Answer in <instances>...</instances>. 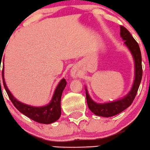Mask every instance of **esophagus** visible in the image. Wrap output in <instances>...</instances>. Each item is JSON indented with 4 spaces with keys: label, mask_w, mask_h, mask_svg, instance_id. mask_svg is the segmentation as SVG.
Segmentation results:
<instances>
[{
    "label": "esophagus",
    "mask_w": 150,
    "mask_h": 150,
    "mask_svg": "<svg viewBox=\"0 0 150 150\" xmlns=\"http://www.w3.org/2000/svg\"><path fill=\"white\" fill-rule=\"evenodd\" d=\"M71 74L72 76H74V77L77 76V72L75 70H71Z\"/></svg>",
    "instance_id": "esophagus-1"
}]
</instances>
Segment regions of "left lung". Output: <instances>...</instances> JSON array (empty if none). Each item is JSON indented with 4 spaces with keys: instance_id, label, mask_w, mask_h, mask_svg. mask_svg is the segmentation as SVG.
<instances>
[{
    "instance_id": "left-lung-1",
    "label": "left lung",
    "mask_w": 150,
    "mask_h": 150,
    "mask_svg": "<svg viewBox=\"0 0 150 150\" xmlns=\"http://www.w3.org/2000/svg\"><path fill=\"white\" fill-rule=\"evenodd\" d=\"M120 36L125 41V44L127 46L134 58L135 67L134 81L131 91L128 93L127 96L120 100L104 103V104H98V103L94 102L88 95L87 89L85 88L86 101H87L88 108L94 114L101 116V117H110L117 115L129 107L136 96L139 84L141 83L142 77V54L139 44L135 41L129 31L122 25H120Z\"/></svg>"
}]
</instances>
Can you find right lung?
Instances as JSON below:
<instances>
[{"instance_id": "1", "label": "right lung", "mask_w": 150, "mask_h": 150, "mask_svg": "<svg viewBox=\"0 0 150 150\" xmlns=\"http://www.w3.org/2000/svg\"><path fill=\"white\" fill-rule=\"evenodd\" d=\"M4 71V67H3L2 78L4 88L11 102L13 104V105L19 112L38 123L47 125V124L53 123L59 120V117H61V113H62L61 112V99H62V92L67 85V81H66L65 79H63L59 82L55 91H54L52 99L50 101L49 104L46 106H43V107H36L20 102L13 96L5 82Z\"/></svg>"}]
</instances>
